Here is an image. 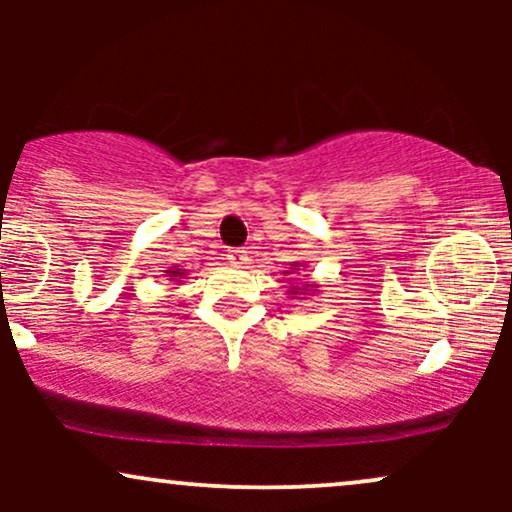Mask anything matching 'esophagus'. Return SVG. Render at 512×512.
Instances as JSON below:
<instances>
[{
	"label": "esophagus",
	"instance_id": "esophagus-1",
	"mask_svg": "<svg viewBox=\"0 0 512 512\" xmlns=\"http://www.w3.org/2000/svg\"><path fill=\"white\" fill-rule=\"evenodd\" d=\"M228 260H231V264H238V267H243V264H248V250H243V248H231L228 250Z\"/></svg>",
	"mask_w": 512,
	"mask_h": 512
}]
</instances>
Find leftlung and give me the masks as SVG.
<instances>
[{"label":"left lung","instance_id":"left-lung-1","mask_svg":"<svg viewBox=\"0 0 512 512\" xmlns=\"http://www.w3.org/2000/svg\"><path fill=\"white\" fill-rule=\"evenodd\" d=\"M291 293H298V289H293V291H291Z\"/></svg>","mask_w":512,"mask_h":512}]
</instances>
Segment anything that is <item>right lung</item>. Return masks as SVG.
I'll use <instances>...</instances> for the list:
<instances>
[{"label":"right lung","mask_w":512,"mask_h":512,"mask_svg":"<svg viewBox=\"0 0 512 512\" xmlns=\"http://www.w3.org/2000/svg\"><path fill=\"white\" fill-rule=\"evenodd\" d=\"M170 276H182V272H168Z\"/></svg>","instance_id":"add662e5"}]
</instances>
